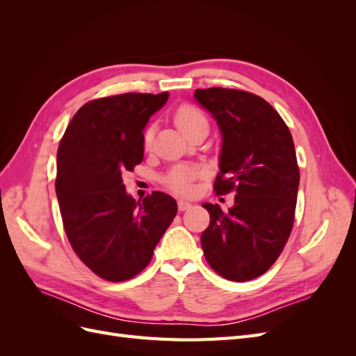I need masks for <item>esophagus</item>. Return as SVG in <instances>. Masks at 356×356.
<instances>
[{
	"label": "esophagus",
	"mask_w": 356,
	"mask_h": 356,
	"mask_svg": "<svg viewBox=\"0 0 356 356\" xmlns=\"http://www.w3.org/2000/svg\"><path fill=\"white\" fill-rule=\"evenodd\" d=\"M191 208V203L190 202H186V200H178V209L182 212V211H187Z\"/></svg>",
	"instance_id": "esophagus-1"
}]
</instances>
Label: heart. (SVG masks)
Here are the masks:
<instances>
[{
	"label": "heart",
	"instance_id": "b5f03b06",
	"mask_svg": "<svg viewBox=\"0 0 356 356\" xmlns=\"http://www.w3.org/2000/svg\"><path fill=\"white\" fill-rule=\"evenodd\" d=\"M175 123L179 131L188 136L193 131L200 126H208V120L204 114L195 105H181L175 111ZM153 141V129L148 127L144 134V145L148 148ZM197 172L190 166H177L165 177L163 182L177 195H187L191 188V182L196 178Z\"/></svg>",
	"mask_w": 356,
	"mask_h": 356
}]
</instances>
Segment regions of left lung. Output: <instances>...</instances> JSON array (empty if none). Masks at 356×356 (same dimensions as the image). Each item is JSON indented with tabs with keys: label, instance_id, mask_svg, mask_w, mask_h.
Segmentation results:
<instances>
[{
	"label": "left lung",
	"instance_id": "obj_1",
	"mask_svg": "<svg viewBox=\"0 0 356 356\" xmlns=\"http://www.w3.org/2000/svg\"><path fill=\"white\" fill-rule=\"evenodd\" d=\"M193 96L221 134L215 193L236 191L227 212L202 204L211 215L200 236L203 254L220 276L251 281L277 260L293 229L300 182L293 136L260 96L222 88Z\"/></svg>",
	"mask_w": 356,
	"mask_h": 356
}]
</instances>
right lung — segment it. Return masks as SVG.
<instances>
[{"label":"right lung","mask_w":356,"mask_h":356,"mask_svg":"<svg viewBox=\"0 0 356 356\" xmlns=\"http://www.w3.org/2000/svg\"><path fill=\"white\" fill-rule=\"evenodd\" d=\"M169 93H124L90 101L74 114L58 148L56 196L80 260L120 282L148 266L174 221L177 202L161 191L135 200L123 174L144 159V129Z\"/></svg>","instance_id":"obj_1"}]
</instances>
